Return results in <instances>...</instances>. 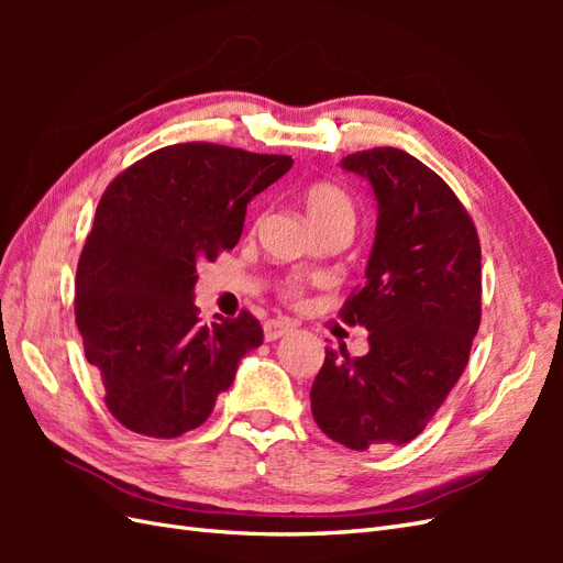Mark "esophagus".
<instances>
[{
  "label": "esophagus",
  "mask_w": 563,
  "mask_h": 563,
  "mask_svg": "<svg viewBox=\"0 0 563 563\" xmlns=\"http://www.w3.org/2000/svg\"><path fill=\"white\" fill-rule=\"evenodd\" d=\"M263 331H265L267 343H272V340H277V338H282L286 333H291L294 331V323L291 321H284V319H269V321H265Z\"/></svg>",
  "instance_id": "1"
}]
</instances>
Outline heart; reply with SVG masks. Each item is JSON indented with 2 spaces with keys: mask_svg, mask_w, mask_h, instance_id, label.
Wrapping results in <instances>:
<instances>
[{
  "mask_svg": "<svg viewBox=\"0 0 563 563\" xmlns=\"http://www.w3.org/2000/svg\"><path fill=\"white\" fill-rule=\"evenodd\" d=\"M302 207L312 225L319 232L327 230H345L350 232L354 225V201L343 190V187L329 183V180H317L302 190ZM286 298H300L302 296V284L300 282H288L284 288Z\"/></svg>",
  "mask_w": 563,
  "mask_h": 563,
  "instance_id": "b5f03b06",
  "label": "heart"
}]
</instances>
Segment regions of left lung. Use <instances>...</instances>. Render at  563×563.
I'll return each instance as SVG.
<instances>
[{
    "label": "left lung",
    "mask_w": 563,
    "mask_h": 563,
    "mask_svg": "<svg viewBox=\"0 0 563 563\" xmlns=\"http://www.w3.org/2000/svg\"><path fill=\"white\" fill-rule=\"evenodd\" d=\"M378 201L366 284L340 319L368 352L327 350L310 399L321 432L352 451L416 439L463 376L482 321V246L467 209L432 168L397 147L347 155Z\"/></svg>",
    "instance_id": "left-lung-1"
}]
</instances>
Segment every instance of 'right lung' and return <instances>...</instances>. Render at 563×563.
Returning a JSON list of instances; mask_svg holds the SVG:
<instances>
[{
	"label": "right lung",
	"instance_id": "add662e5",
	"mask_svg": "<svg viewBox=\"0 0 563 563\" xmlns=\"http://www.w3.org/2000/svg\"><path fill=\"white\" fill-rule=\"evenodd\" d=\"M294 159L216 143L150 152L100 197L75 279V319L106 406L126 430L174 439L207 420L242 356L251 312L201 323L197 263L240 242L246 203Z\"/></svg>",
	"mask_w": 563,
	"mask_h": 563
}]
</instances>
